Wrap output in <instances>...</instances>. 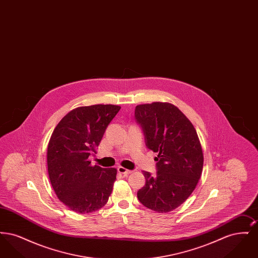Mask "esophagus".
I'll return each instance as SVG.
<instances>
[{"label":"esophagus","mask_w":258,"mask_h":258,"mask_svg":"<svg viewBox=\"0 0 258 258\" xmlns=\"http://www.w3.org/2000/svg\"><path fill=\"white\" fill-rule=\"evenodd\" d=\"M118 172L119 173H121V174H130V173H132V170H128V169H126V168H124L123 166H118Z\"/></svg>","instance_id":"34e87169"}]
</instances>
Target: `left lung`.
Listing matches in <instances>:
<instances>
[{
	"mask_svg": "<svg viewBox=\"0 0 258 258\" xmlns=\"http://www.w3.org/2000/svg\"><path fill=\"white\" fill-rule=\"evenodd\" d=\"M135 122L146 147L158 154L156 175L143 171L146 184L137 191L148 209L167 213L179 207L197 186L203 168V153L192 123L176 106L153 102L135 107Z\"/></svg>",
	"mask_w": 258,
	"mask_h": 258,
	"instance_id": "left-lung-1",
	"label": "left lung"
}]
</instances>
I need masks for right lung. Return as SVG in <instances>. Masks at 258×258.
<instances>
[{"label":"right lung","mask_w":258,"mask_h":258,"mask_svg":"<svg viewBox=\"0 0 258 258\" xmlns=\"http://www.w3.org/2000/svg\"><path fill=\"white\" fill-rule=\"evenodd\" d=\"M121 109L118 105L77 107L55 127L47 148L50 182L61 202L80 214L96 212L108 201L116 180L115 168L92 166L108 124Z\"/></svg>","instance_id":"obj_1"}]
</instances>
